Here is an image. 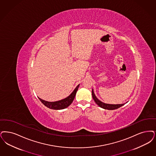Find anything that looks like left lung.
<instances>
[{"label":"left lung","mask_w":156,"mask_h":156,"mask_svg":"<svg viewBox=\"0 0 156 156\" xmlns=\"http://www.w3.org/2000/svg\"><path fill=\"white\" fill-rule=\"evenodd\" d=\"M92 97L94 99V101L96 102V103L99 106H100V107L105 108V109H107V110H115L117 108H119L120 107L124 105V104H120V105H110V104H106L105 103H103L102 101H101L100 100H99L95 96V94H94V90L92 89Z\"/></svg>","instance_id":"obj_1"}]
</instances>
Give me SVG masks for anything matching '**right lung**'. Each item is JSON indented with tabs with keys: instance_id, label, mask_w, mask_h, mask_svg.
<instances>
[{
	"instance_id": "right-lung-1",
	"label": "right lung",
	"mask_w": 156,
	"mask_h": 156,
	"mask_svg": "<svg viewBox=\"0 0 156 156\" xmlns=\"http://www.w3.org/2000/svg\"><path fill=\"white\" fill-rule=\"evenodd\" d=\"M79 85H78L76 87L74 90L71 93V94L69 96L62 100L57 101H53V102H50V101H47L42 100V99H40L39 98H38L44 106H46L47 107L49 108L50 109H53V110L64 109V108H66L67 107H69L73 103V100L75 98V94L78 90Z\"/></svg>"
}]
</instances>
